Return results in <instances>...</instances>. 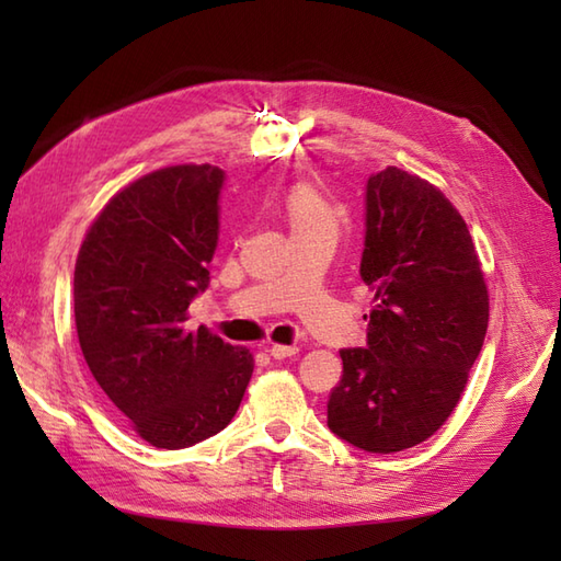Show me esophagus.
<instances>
[{"instance_id": "1", "label": "esophagus", "mask_w": 561, "mask_h": 561, "mask_svg": "<svg viewBox=\"0 0 561 561\" xmlns=\"http://www.w3.org/2000/svg\"><path fill=\"white\" fill-rule=\"evenodd\" d=\"M270 356H274V359H287V356H294L299 354V347H287V344H272V347H267Z\"/></svg>"}]
</instances>
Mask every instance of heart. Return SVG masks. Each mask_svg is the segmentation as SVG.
<instances>
[{
    "label": "heart",
    "mask_w": 561,
    "mask_h": 561,
    "mask_svg": "<svg viewBox=\"0 0 561 561\" xmlns=\"http://www.w3.org/2000/svg\"><path fill=\"white\" fill-rule=\"evenodd\" d=\"M284 207H287L291 231L337 221V214L332 209L330 202L320 195L316 187L304 185V183L294 185L289 190L287 197H284Z\"/></svg>",
    "instance_id": "1"
}]
</instances>
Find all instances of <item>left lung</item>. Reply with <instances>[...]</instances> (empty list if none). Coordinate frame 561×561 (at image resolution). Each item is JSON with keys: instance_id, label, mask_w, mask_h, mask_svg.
<instances>
[{"instance_id": "8db88e82", "label": "left lung", "mask_w": 561, "mask_h": 561, "mask_svg": "<svg viewBox=\"0 0 561 561\" xmlns=\"http://www.w3.org/2000/svg\"><path fill=\"white\" fill-rule=\"evenodd\" d=\"M359 274L366 347L342 350L328 426L366 453L422 444L460 400L490 323L484 274L458 209L396 165L368 175Z\"/></svg>"}]
</instances>
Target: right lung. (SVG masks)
Here are the masks:
<instances>
[{"mask_svg":"<svg viewBox=\"0 0 561 561\" xmlns=\"http://www.w3.org/2000/svg\"><path fill=\"white\" fill-rule=\"evenodd\" d=\"M217 165H171L117 193L83 238L75 270L77 335L113 408L157 448L195 446L233 420L253 356L187 308L209 287L219 243Z\"/></svg>","mask_w":561,"mask_h":561,"instance_id":"obj_1","label":"right lung"}]
</instances>
